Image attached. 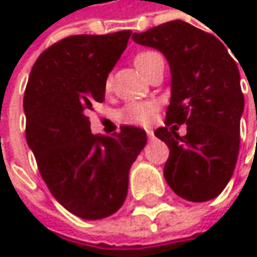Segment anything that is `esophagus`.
Returning <instances> with one entry per match:
<instances>
[{
  "label": "esophagus",
  "instance_id": "34e87169",
  "mask_svg": "<svg viewBox=\"0 0 257 257\" xmlns=\"http://www.w3.org/2000/svg\"><path fill=\"white\" fill-rule=\"evenodd\" d=\"M146 132H147V137H149V140L152 141V140L155 138V134H153V131H152V129H147Z\"/></svg>",
  "mask_w": 257,
  "mask_h": 257
}]
</instances>
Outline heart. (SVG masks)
Segmentation results:
<instances>
[{
	"label": "heart",
	"mask_w": 257,
	"mask_h": 257,
	"mask_svg": "<svg viewBox=\"0 0 257 257\" xmlns=\"http://www.w3.org/2000/svg\"><path fill=\"white\" fill-rule=\"evenodd\" d=\"M156 55L155 52H143L140 55H137L135 58V65L137 68L141 71L146 65V62ZM155 113V104L153 102H129L122 110H120V117L122 120L128 122V123H135V125H147Z\"/></svg>",
	"instance_id": "1"
}]
</instances>
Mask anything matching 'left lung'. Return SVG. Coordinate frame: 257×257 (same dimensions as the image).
Instances as JSON below:
<instances>
[{"label": "left lung", "instance_id": "obj_1", "mask_svg": "<svg viewBox=\"0 0 257 257\" xmlns=\"http://www.w3.org/2000/svg\"><path fill=\"white\" fill-rule=\"evenodd\" d=\"M132 40L159 50L171 71L167 126L155 131L170 149L167 183L190 202L219 196L235 170L244 113L235 61L214 35L183 21L135 32ZM183 123L188 134L180 137L175 129Z\"/></svg>", "mask_w": 257, "mask_h": 257}]
</instances>
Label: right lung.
<instances>
[{
    "instance_id": "obj_1",
    "label": "right lung",
    "mask_w": 257,
    "mask_h": 257,
    "mask_svg": "<svg viewBox=\"0 0 257 257\" xmlns=\"http://www.w3.org/2000/svg\"><path fill=\"white\" fill-rule=\"evenodd\" d=\"M129 37L131 31L67 37L38 56L26 84V141L40 174L56 201L84 220L123 205L129 170L147 143L146 131L135 126L96 137L86 116L104 101Z\"/></svg>"
}]
</instances>
